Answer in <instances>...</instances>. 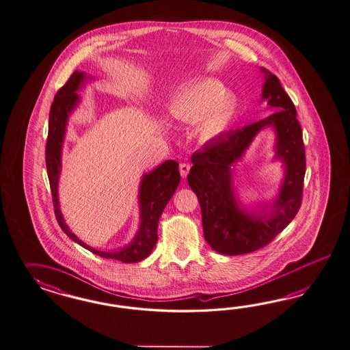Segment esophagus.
I'll return each instance as SVG.
<instances>
[{
  "label": "esophagus",
  "mask_w": 350,
  "mask_h": 350,
  "mask_svg": "<svg viewBox=\"0 0 350 350\" xmlns=\"http://www.w3.org/2000/svg\"><path fill=\"white\" fill-rule=\"evenodd\" d=\"M190 168L191 165L190 164H187V163H182V164H180V172L182 178H186V177H187V174H189V172H190Z\"/></svg>",
  "instance_id": "1"
}]
</instances>
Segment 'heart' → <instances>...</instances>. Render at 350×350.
Returning a JSON list of instances; mask_svg holds the SVG:
<instances>
[{
	"label": "heart",
	"mask_w": 350,
	"mask_h": 350,
	"mask_svg": "<svg viewBox=\"0 0 350 350\" xmlns=\"http://www.w3.org/2000/svg\"><path fill=\"white\" fill-rule=\"evenodd\" d=\"M234 101L224 95V85L215 78H202L185 87L172 104L173 116L182 122H198L206 137L221 135L234 113Z\"/></svg>",
	"instance_id": "obj_1"
}]
</instances>
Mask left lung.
I'll use <instances>...</instances> for the list:
<instances>
[{
    "instance_id": "left-lung-1",
    "label": "left lung",
    "mask_w": 350,
    "mask_h": 350,
    "mask_svg": "<svg viewBox=\"0 0 350 350\" xmlns=\"http://www.w3.org/2000/svg\"><path fill=\"white\" fill-rule=\"evenodd\" d=\"M260 72L265 79L260 103L275 113L213 139L191 157L187 180L200 202L204 237L219 254H247L263 247L295 218L301 204L306 150L297 110L280 79L265 68ZM267 127L275 133L274 161L282 163L284 176L272 200L250 207L239 200L234 167Z\"/></svg>"
}]
</instances>
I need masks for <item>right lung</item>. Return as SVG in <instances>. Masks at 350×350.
I'll list each match as a JSON object with an SVG mask.
<instances>
[{"mask_svg":"<svg viewBox=\"0 0 350 350\" xmlns=\"http://www.w3.org/2000/svg\"><path fill=\"white\" fill-rule=\"evenodd\" d=\"M95 78L92 75L75 70L68 79V82L57 91L51 105L49 136L46 144V168L53 192L55 215L62 230L75 244L81 245L91 253L106 259H116L123 263H136L148 258L157 245L158 223L161 213L180 185L178 163L174 160H165L154 170L142 174L137 196L139 224L137 232L131 243L114 250H101L85 244L75 232H72V230L64 219L59 202L62 155L69 117L81 104V97L78 92L85 87L87 82H91Z\"/></svg>","mask_w":350,"mask_h":350,"instance_id":"right-lung-1","label":"right lung"}]
</instances>
